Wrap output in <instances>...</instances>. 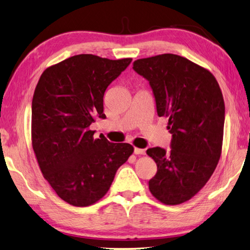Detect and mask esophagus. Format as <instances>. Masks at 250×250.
<instances>
[{"label":"esophagus","instance_id":"34e87169","mask_svg":"<svg viewBox=\"0 0 250 250\" xmlns=\"http://www.w3.org/2000/svg\"><path fill=\"white\" fill-rule=\"evenodd\" d=\"M134 153L135 154H145L146 150L145 149H140V148H135L134 149Z\"/></svg>","mask_w":250,"mask_h":250}]
</instances>
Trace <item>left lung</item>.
Masks as SVG:
<instances>
[{
  "mask_svg": "<svg viewBox=\"0 0 250 250\" xmlns=\"http://www.w3.org/2000/svg\"><path fill=\"white\" fill-rule=\"evenodd\" d=\"M147 79L157 113L168 119L171 151L154 147L147 154L157 163L149 189L166 205L194 197L212 175L222 150L225 106L218 82L208 69L176 54L134 62Z\"/></svg>",
  "mask_w": 250,
  "mask_h": 250,
  "instance_id": "1",
  "label": "left lung"
}]
</instances>
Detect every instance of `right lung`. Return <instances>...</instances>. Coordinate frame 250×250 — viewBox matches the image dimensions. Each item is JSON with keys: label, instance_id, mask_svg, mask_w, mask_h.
<instances>
[{"label": "right lung", "instance_id": "obj_1", "mask_svg": "<svg viewBox=\"0 0 250 250\" xmlns=\"http://www.w3.org/2000/svg\"><path fill=\"white\" fill-rule=\"evenodd\" d=\"M131 59L79 54L46 68L31 104L32 148L43 177L75 207L100 200L119 167L134 152L129 144L93 138L95 117L104 119L103 96Z\"/></svg>", "mask_w": 250, "mask_h": 250}]
</instances>
